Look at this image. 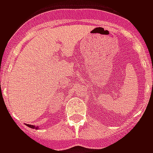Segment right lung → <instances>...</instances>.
Instances as JSON below:
<instances>
[{
  "instance_id": "obj_1",
  "label": "right lung",
  "mask_w": 153,
  "mask_h": 153,
  "mask_svg": "<svg viewBox=\"0 0 153 153\" xmlns=\"http://www.w3.org/2000/svg\"><path fill=\"white\" fill-rule=\"evenodd\" d=\"M27 126H29V127H31V128H36V129L38 128V126H33V125H28V124H27Z\"/></svg>"
}]
</instances>
